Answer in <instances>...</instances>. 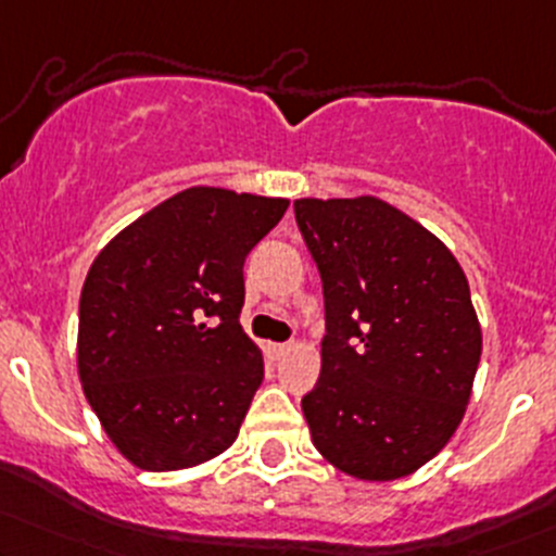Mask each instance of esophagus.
<instances>
[{"mask_svg":"<svg viewBox=\"0 0 556 556\" xmlns=\"http://www.w3.org/2000/svg\"><path fill=\"white\" fill-rule=\"evenodd\" d=\"M288 351H290L288 343H271V345H268V353H271V358L288 356Z\"/></svg>","mask_w":556,"mask_h":556,"instance_id":"obj_1","label":"esophagus"}]
</instances>
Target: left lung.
I'll return each instance as SVG.
<instances>
[{
	"label": "left lung",
	"instance_id": "8db88e82",
	"mask_svg": "<svg viewBox=\"0 0 556 556\" xmlns=\"http://www.w3.org/2000/svg\"><path fill=\"white\" fill-rule=\"evenodd\" d=\"M325 288L321 375L303 395L316 451L358 480H399L459 427L483 351L454 253L380 198L295 200Z\"/></svg>",
	"mask_w": 556,
	"mask_h": 556
}]
</instances>
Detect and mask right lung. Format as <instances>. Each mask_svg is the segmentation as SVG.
Returning a JSON list of instances; mask_svg holds the SVG:
<instances>
[{"label":"right lung","instance_id":"1","mask_svg":"<svg viewBox=\"0 0 556 556\" xmlns=\"http://www.w3.org/2000/svg\"><path fill=\"white\" fill-rule=\"evenodd\" d=\"M288 205L189 187L94 258L78 303V377L131 465L187 469L235 443L264 380V356L240 325L242 266Z\"/></svg>","mask_w":556,"mask_h":556}]
</instances>
